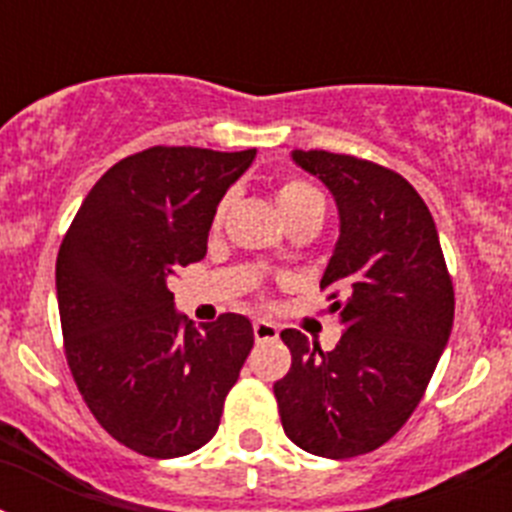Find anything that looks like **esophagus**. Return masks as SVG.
Listing matches in <instances>:
<instances>
[{
	"mask_svg": "<svg viewBox=\"0 0 512 512\" xmlns=\"http://www.w3.org/2000/svg\"><path fill=\"white\" fill-rule=\"evenodd\" d=\"M253 336H256V341H259V343L277 341L279 325L271 323V320H256V323H253Z\"/></svg>",
	"mask_w": 512,
	"mask_h": 512,
	"instance_id": "34e87169",
	"label": "esophagus"
}]
</instances>
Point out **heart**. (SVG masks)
Wrapping results in <instances>:
<instances>
[{
    "instance_id": "obj_1",
    "label": "heart",
    "mask_w": 512,
    "mask_h": 512,
    "mask_svg": "<svg viewBox=\"0 0 512 512\" xmlns=\"http://www.w3.org/2000/svg\"><path fill=\"white\" fill-rule=\"evenodd\" d=\"M315 202H323V197H320V194L305 182H287L277 189V205H279V210H282L284 217L292 215V212H297V210H302V207H307V205H315ZM225 205H228V200L217 207V220L223 217Z\"/></svg>"
}]
</instances>
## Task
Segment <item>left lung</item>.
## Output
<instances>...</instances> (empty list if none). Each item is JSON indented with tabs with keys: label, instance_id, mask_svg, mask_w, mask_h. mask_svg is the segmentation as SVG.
Masks as SVG:
<instances>
[{
	"label": "left lung",
	"instance_id": "1",
	"mask_svg": "<svg viewBox=\"0 0 512 512\" xmlns=\"http://www.w3.org/2000/svg\"><path fill=\"white\" fill-rule=\"evenodd\" d=\"M338 205V241L320 287L343 300L333 351L282 330L292 351L274 384L282 428L300 449L348 459L379 449L418 408L454 325L451 287L431 212L400 174L354 156L292 151Z\"/></svg>",
	"mask_w": 512,
	"mask_h": 512
}]
</instances>
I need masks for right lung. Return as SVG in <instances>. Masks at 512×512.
I'll return each instance as SVG.
<instances>
[{
	"instance_id": "right-lung-1",
	"label": "right lung",
	"mask_w": 512,
	"mask_h": 512,
	"mask_svg": "<svg viewBox=\"0 0 512 512\" xmlns=\"http://www.w3.org/2000/svg\"><path fill=\"white\" fill-rule=\"evenodd\" d=\"M256 158L148 148L122 158L81 202L56 261V297L76 387L104 431L153 459L215 436L253 348L246 315L202 330L176 312L169 277L205 259L220 200Z\"/></svg>"
}]
</instances>
